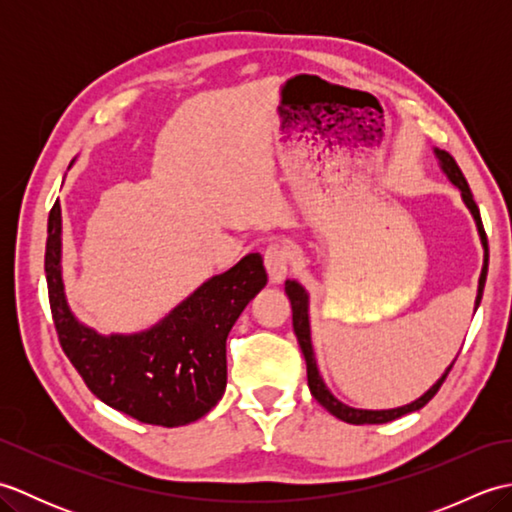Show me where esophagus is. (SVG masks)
I'll return each mask as SVG.
<instances>
[{
  "label": "esophagus",
  "mask_w": 512,
  "mask_h": 512,
  "mask_svg": "<svg viewBox=\"0 0 512 512\" xmlns=\"http://www.w3.org/2000/svg\"><path fill=\"white\" fill-rule=\"evenodd\" d=\"M264 264L268 270V279L270 284H281V281L286 279L288 275V268H290V253L288 250L281 246V244H270L266 248V255H264Z\"/></svg>",
  "instance_id": "34e87169"
}]
</instances>
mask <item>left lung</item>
Wrapping results in <instances>:
<instances>
[{"mask_svg":"<svg viewBox=\"0 0 512 512\" xmlns=\"http://www.w3.org/2000/svg\"><path fill=\"white\" fill-rule=\"evenodd\" d=\"M433 154H436L438 165H440L444 176H447L453 187L460 191L464 206L473 215L475 226H477V235H480V242H482V248H484L482 275H480V281H477V297H475V310H477V308H480L482 292H484V284H486V273H488V242H486V233H484V226H482L480 209H477V204L473 200V193L469 189V184H466L460 167L455 165V160L447 154V151H442V149H433ZM286 295H288L290 306H292V328H295L299 347H301L303 358H306V365H308V387H310V394L317 398V402H319L321 407L328 409L332 416H336V418L343 420V422H350V424H383V422L396 420L400 416H407V413H411V411L422 409L433 396L438 394L440 385L444 383V378H447V374L451 372V367L455 363L453 361L447 369H444V374L436 380V383H433L427 391H424L420 398L411 400L409 405L394 407V409H358V407L345 405V402L336 398L332 391L328 389V385H325L323 376L319 374L317 358H314L312 334H310V292L303 288L301 281L286 279ZM455 358H458V356H455Z\"/></svg>","mask_w":512,"mask_h":512,"instance_id":"8db88e82","label":"left lung"}]
</instances>
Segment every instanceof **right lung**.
Listing matches in <instances>:
<instances>
[{
    "label": "right lung",
    "mask_w": 512,
    "mask_h": 512,
    "mask_svg": "<svg viewBox=\"0 0 512 512\" xmlns=\"http://www.w3.org/2000/svg\"><path fill=\"white\" fill-rule=\"evenodd\" d=\"M63 220L48 217L46 279L63 352L92 394L145 424L182 427L209 413L226 389V336L250 299L266 286L259 253L206 279L147 330L101 334L70 310L63 286Z\"/></svg>",
    "instance_id": "add662e5"
}]
</instances>
